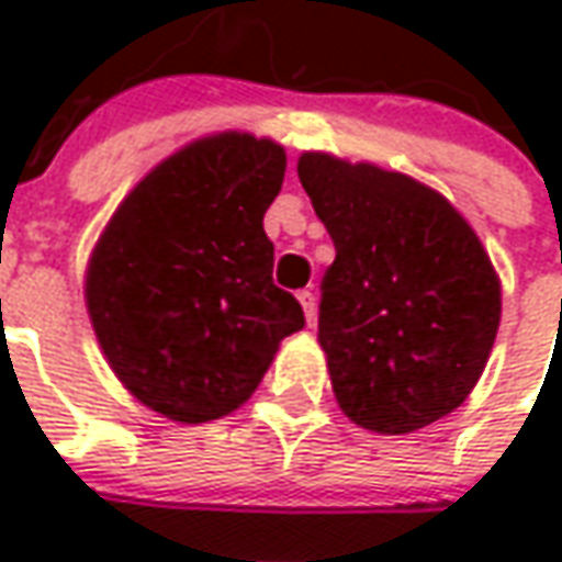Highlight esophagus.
Segmentation results:
<instances>
[{
  "label": "esophagus",
  "instance_id": "obj_1",
  "mask_svg": "<svg viewBox=\"0 0 562 562\" xmlns=\"http://www.w3.org/2000/svg\"><path fill=\"white\" fill-rule=\"evenodd\" d=\"M296 300H300V306H303V315H306V322L313 325V322H315V293L306 288V291L296 293Z\"/></svg>",
  "mask_w": 562,
  "mask_h": 562
}]
</instances>
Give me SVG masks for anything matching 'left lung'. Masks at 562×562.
Returning <instances> with one entry per match:
<instances>
[{"label":"left lung","instance_id":"left-lung-1","mask_svg":"<svg viewBox=\"0 0 562 562\" xmlns=\"http://www.w3.org/2000/svg\"><path fill=\"white\" fill-rule=\"evenodd\" d=\"M296 175L337 249L318 303L337 406L378 435L443 419L479 384L501 325L479 234L400 171L303 153Z\"/></svg>","mask_w":562,"mask_h":562}]
</instances>
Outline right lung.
<instances>
[{
    "label": "right lung",
    "instance_id": "right-lung-1",
    "mask_svg": "<svg viewBox=\"0 0 562 562\" xmlns=\"http://www.w3.org/2000/svg\"><path fill=\"white\" fill-rule=\"evenodd\" d=\"M281 143L222 131L134 187L87 262V313L121 384L165 419L240 409L281 340L306 325L274 288L262 215L284 184Z\"/></svg>",
    "mask_w": 562,
    "mask_h": 562
}]
</instances>
